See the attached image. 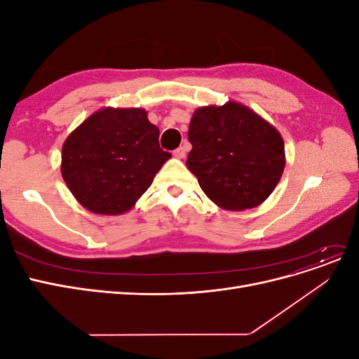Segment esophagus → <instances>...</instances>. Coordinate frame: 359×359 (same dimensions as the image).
Returning a JSON list of instances; mask_svg holds the SVG:
<instances>
[{
	"label": "esophagus",
	"instance_id": "obj_1",
	"mask_svg": "<svg viewBox=\"0 0 359 359\" xmlns=\"http://www.w3.org/2000/svg\"><path fill=\"white\" fill-rule=\"evenodd\" d=\"M186 154H187L186 147H180V148L173 151V157H177V158H184V157H186Z\"/></svg>",
	"mask_w": 359,
	"mask_h": 359
}]
</instances>
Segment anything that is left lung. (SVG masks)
<instances>
[{
	"mask_svg": "<svg viewBox=\"0 0 359 359\" xmlns=\"http://www.w3.org/2000/svg\"><path fill=\"white\" fill-rule=\"evenodd\" d=\"M189 140L187 168L206 196L224 210L255 208L283 175V139L243 104L201 107L190 121Z\"/></svg>",
	"mask_w": 359,
	"mask_h": 359,
	"instance_id": "left-lung-1",
	"label": "left lung"
}]
</instances>
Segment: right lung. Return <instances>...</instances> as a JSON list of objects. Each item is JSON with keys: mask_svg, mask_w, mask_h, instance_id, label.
I'll return each mask as SVG.
<instances>
[{"mask_svg": "<svg viewBox=\"0 0 359 359\" xmlns=\"http://www.w3.org/2000/svg\"><path fill=\"white\" fill-rule=\"evenodd\" d=\"M158 135L137 107L93 114L62 145L61 173L73 196L95 214L128 211L172 157Z\"/></svg>", "mask_w": 359, "mask_h": 359, "instance_id": "obj_1", "label": "right lung"}]
</instances>
